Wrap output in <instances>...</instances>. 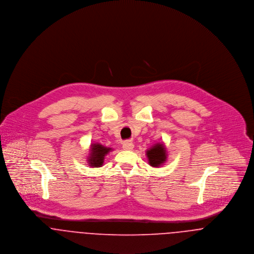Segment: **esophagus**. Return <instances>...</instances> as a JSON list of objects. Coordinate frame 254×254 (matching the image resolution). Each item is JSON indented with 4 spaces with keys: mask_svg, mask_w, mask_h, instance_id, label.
I'll list each match as a JSON object with an SVG mask.
<instances>
[{
    "mask_svg": "<svg viewBox=\"0 0 254 254\" xmlns=\"http://www.w3.org/2000/svg\"><path fill=\"white\" fill-rule=\"evenodd\" d=\"M133 147H134V145H133L132 141L127 140L123 143V148H124V150L130 151V150L133 149Z\"/></svg>",
    "mask_w": 254,
    "mask_h": 254,
    "instance_id": "1",
    "label": "esophagus"
}]
</instances>
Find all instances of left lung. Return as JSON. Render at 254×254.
I'll return each mask as SVG.
<instances>
[{"label": "left lung", "mask_w": 254, "mask_h": 254, "mask_svg": "<svg viewBox=\"0 0 254 254\" xmlns=\"http://www.w3.org/2000/svg\"><path fill=\"white\" fill-rule=\"evenodd\" d=\"M149 165L154 168H159L167 161V151L164 144H155L152 148L146 151Z\"/></svg>", "instance_id": "1"}]
</instances>
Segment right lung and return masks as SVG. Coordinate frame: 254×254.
Instances as JSON below:
<instances>
[{"label": "right lung", "mask_w": 254, "mask_h": 254, "mask_svg": "<svg viewBox=\"0 0 254 254\" xmlns=\"http://www.w3.org/2000/svg\"><path fill=\"white\" fill-rule=\"evenodd\" d=\"M89 151L90 153H89V156L87 157L88 165L91 168H95V167L99 168L104 163V157L110 151H112V148H108L101 144L95 143V144H91Z\"/></svg>", "instance_id": "1"}]
</instances>
